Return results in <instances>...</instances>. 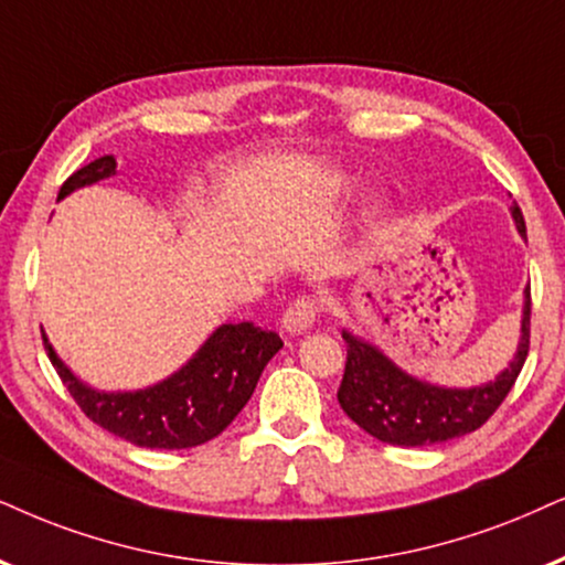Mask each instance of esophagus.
Listing matches in <instances>:
<instances>
[{
  "instance_id": "34e87169",
  "label": "esophagus",
  "mask_w": 565,
  "mask_h": 565,
  "mask_svg": "<svg viewBox=\"0 0 565 565\" xmlns=\"http://www.w3.org/2000/svg\"><path fill=\"white\" fill-rule=\"evenodd\" d=\"M316 318H318V305L316 299L310 297H302V299H295L287 307V312H284L281 318V328L287 331L289 335H299V333H307L312 326H316Z\"/></svg>"
}]
</instances>
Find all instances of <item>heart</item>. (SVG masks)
Here are the masks:
<instances>
[{
	"mask_svg": "<svg viewBox=\"0 0 565 565\" xmlns=\"http://www.w3.org/2000/svg\"><path fill=\"white\" fill-rule=\"evenodd\" d=\"M373 213H377V205H375V209H373Z\"/></svg>",
	"mask_w": 565,
	"mask_h": 565,
	"instance_id": "heart-1",
	"label": "heart"
}]
</instances>
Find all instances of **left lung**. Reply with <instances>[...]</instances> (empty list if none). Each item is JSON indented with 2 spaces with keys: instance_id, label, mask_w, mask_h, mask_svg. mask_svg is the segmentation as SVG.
Here are the masks:
<instances>
[{
  "instance_id": "left-lung-1",
  "label": "left lung",
  "mask_w": 565,
  "mask_h": 565,
  "mask_svg": "<svg viewBox=\"0 0 565 565\" xmlns=\"http://www.w3.org/2000/svg\"><path fill=\"white\" fill-rule=\"evenodd\" d=\"M516 232L526 239L524 216L511 205ZM530 287L524 289L521 307L519 347L511 362L492 381L472 388L435 385L398 367L381 347L352 331H341L347 341L344 381L339 385V404L347 417L391 446H433L475 433L509 396L511 385L524 367L530 352Z\"/></svg>"
}]
</instances>
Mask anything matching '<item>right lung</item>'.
Masks as SVG:
<instances>
[{
  "instance_id": "obj_1",
  "label": "right lung",
  "mask_w": 565,
  "mask_h": 565,
  "mask_svg": "<svg viewBox=\"0 0 565 565\" xmlns=\"http://www.w3.org/2000/svg\"><path fill=\"white\" fill-rule=\"evenodd\" d=\"M117 174V159L102 156L62 184L60 200ZM49 360L77 406L96 425L140 448H192L224 433L249 402L263 367L284 347L274 331L253 323H224L200 344L180 370L135 391H98L81 381L54 352L44 333Z\"/></svg>"
}]
</instances>
